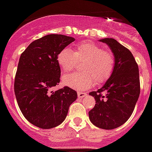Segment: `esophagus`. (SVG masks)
<instances>
[{
    "label": "esophagus",
    "instance_id": "34e87169",
    "mask_svg": "<svg viewBox=\"0 0 152 152\" xmlns=\"http://www.w3.org/2000/svg\"><path fill=\"white\" fill-rule=\"evenodd\" d=\"M86 95H87V94L86 93H85V92L77 91V96H78V98H84V97H85Z\"/></svg>",
    "mask_w": 152,
    "mask_h": 152
}]
</instances>
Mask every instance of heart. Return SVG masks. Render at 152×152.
<instances>
[{
  "label": "heart",
  "mask_w": 152,
  "mask_h": 152,
  "mask_svg": "<svg viewBox=\"0 0 152 152\" xmlns=\"http://www.w3.org/2000/svg\"><path fill=\"white\" fill-rule=\"evenodd\" d=\"M57 61L63 73L72 71L77 61H85L82 64L85 72L70 74L62 78L64 85L76 90H85L95 83L106 82L113 74L116 64L113 53L90 41L77 44L74 51L64 48L58 53Z\"/></svg>",
  "instance_id": "b5f03b06"
}]
</instances>
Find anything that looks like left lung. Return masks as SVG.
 <instances>
[{
    "mask_svg": "<svg viewBox=\"0 0 152 152\" xmlns=\"http://www.w3.org/2000/svg\"><path fill=\"white\" fill-rule=\"evenodd\" d=\"M100 41L110 47L115 57V71L102 88L89 94L96 101L88 112L91 123L111 130L126 122L132 115L140 94L138 64L127 48L113 38Z\"/></svg>",
    "mask_w": 152,
    "mask_h": 152,
    "instance_id": "obj_1",
    "label": "left lung"
}]
</instances>
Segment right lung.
I'll return each mask as SVG.
<instances>
[{
	"label": "right lung",
	"instance_id": "1",
	"mask_svg": "<svg viewBox=\"0 0 152 152\" xmlns=\"http://www.w3.org/2000/svg\"><path fill=\"white\" fill-rule=\"evenodd\" d=\"M75 40L63 34H48L31 43L20 55L14 93L24 118L38 128L50 129L61 124L77 99V92L69 87L51 90L60 82L58 53Z\"/></svg>",
	"mask_w": 152,
	"mask_h": 152
}]
</instances>
